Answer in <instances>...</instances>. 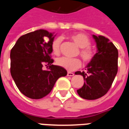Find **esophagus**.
I'll use <instances>...</instances> for the list:
<instances>
[{"label": "esophagus", "mask_w": 129, "mask_h": 129, "mask_svg": "<svg viewBox=\"0 0 129 129\" xmlns=\"http://www.w3.org/2000/svg\"><path fill=\"white\" fill-rule=\"evenodd\" d=\"M74 73H71V72H68L67 73V75L69 76V77H73V76H74Z\"/></svg>", "instance_id": "34e87169"}]
</instances>
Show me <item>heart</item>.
I'll return each mask as SVG.
<instances>
[{
	"label": "heart",
	"instance_id": "1",
	"mask_svg": "<svg viewBox=\"0 0 129 129\" xmlns=\"http://www.w3.org/2000/svg\"><path fill=\"white\" fill-rule=\"evenodd\" d=\"M70 39L72 40L76 45L80 48L78 54L81 56L85 63H88L92 61L95 57V51L90 45V40L86 34L83 33H77L70 35ZM62 40L60 37H58L54 40L52 43V50L56 55L60 54L61 44ZM56 64L60 67L65 68L66 70L72 71L77 69L81 66V61L79 59H68L66 57H61L56 60Z\"/></svg>",
	"mask_w": 129,
	"mask_h": 129
}]
</instances>
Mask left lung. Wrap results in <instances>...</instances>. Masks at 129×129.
Returning a JSON list of instances; mask_svg holds the SVG:
<instances>
[{
    "label": "left lung",
    "instance_id": "8db88e82",
    "mask_svg": "<svg viewBox=\"0 0 129 129\" xmlns=\"http://www.w3.org/2000/svg\"><path fill=\"white\" fill-rule=\"evenodd\" d=\"M97 43V52L87 66L86 73L76 72L84 79V84L78 89L83 99L93 100L105 95L111 88L117 73L118 50L114 44L103 36H92Z\"/></svg>",
    "mask_w": 129,
    "mask_h": 129
}]
</instances>
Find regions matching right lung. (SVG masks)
Here are the masks:
<instances>
[{
    "label": "right lung",
    "instance_id": "1",
    "mask_svg": "<svg viewBox=\"0 0 129 129\" xmlns=\"http://www.w3.org/2000/svg\"><path fill=\"white\" fill-rule=\"evenodd\" d=\"M54 38L53 34L46 30H36L21 36L11 50V75L18 90L29 98L44 97L59 77L67 75L63 68L52 64ZM44 64L48 66L47 70L43 69Z\"/></svg>",
    "mask_w": 129,
    "mask_h": 129
}]
</instances>
